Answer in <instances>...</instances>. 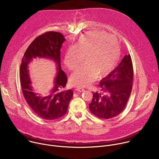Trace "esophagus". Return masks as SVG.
Listing matches in <instances>:
<instances>
[{
  "label": "esophagus",
  "mask_w": 159,
  "mask_h": 159,
  "mask_svg": "<svg viewBox=\"0 0 159 159\" xmlns=\"http://www.w3.org/2000/svg\"><path fill=\"white\" fill-rule=\"evenodd\" d=\"M75 90H77V91H79V92H83V91H84V89L82 88V87H77V88H76Z\"/></svg>",
  "instance_id": "obj_1"
}]
</instances>
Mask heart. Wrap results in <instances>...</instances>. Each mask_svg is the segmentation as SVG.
<instances>
[{
    "label": "heart",
    "instance_id": "heart-1",
    "mask_svg": "<svg viewBox=\"0 0 159 159\" xmlns=\"http://www.w3.org/2000/svg\"><path fill=\"white\" fill-rule=\"evenodd\" d=\"M120 48L117 39L101 31H90L82 34L74 47L66 51L64 62L70 70H75L85 57L86 66L73 72L70 82L74 86L86 87L99 75H107L117 65Z\"/></svg>",
    "mask_w": 159,
    "mask_h": 159
}]
</instances>
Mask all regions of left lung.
I'll return each instance as SVG.
<instances>
[{
  "mask_svg": "<svg viewBox=\"0 0 159 159\" xmlns=\"http://www.w3.org/2000/svg\"><path fill=\"white\" fill-rule=\"evenodd\" d=\"M133 69L130 55L99 83L100 93H94L89 109L96 116L110 119L123 111L131 93Z\"/></svg>",
  "mask_w": 159,
  "mask_h": 159,
  "instance_id": "left-lung-1",
  "label": "left lung"
}]
</instances>
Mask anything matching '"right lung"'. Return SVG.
Segmentation results:
<instances>
[{
    "label": "right lung",
    "instance_id": "right-lung-1",
    "mask_svg": "<svg viewBox=\"0 0 159 159\" xmlns=\"http://www.w3.org/2000/svg\"><path fill=\"white\" fill-rule=\"evenodd\" d=\"M65 41L64 36L58 32L49 31L39 35L30 44L20 64V80L26 101L35 114L47 120H57L65 115L73 96V90H63L67 78L61 68L60 49ZM36 57L53 60L57 70L53 88L43 95L35 93L28 70V65Z\"/></svg>",
    "mask_w": 159,
    "mask_h": 159
}]
</instances>
